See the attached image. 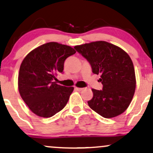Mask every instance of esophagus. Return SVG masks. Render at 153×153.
Here are the masks:
<instances>
[{
    "label": "esophagus",
    "mask_w": 153,
    "mask_h": 153,
    "mask_svg": "<svg viewBox=\"0 0 153 153\" xmlns=\"http://www.w3.org/2000/svg\"><path fill=\"white\" fill-rule=\"evenodd\" d=\"M75 89H76V91H82L84 88H79V87H75Z\"/></svg>",
    "instance_id": "1"
}]
</instances>
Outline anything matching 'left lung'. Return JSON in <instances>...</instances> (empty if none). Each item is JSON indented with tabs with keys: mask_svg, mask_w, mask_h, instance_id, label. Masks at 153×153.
<instances>
[{
	"mask_svg": "<svg viewBox=\"0 0 153 153\" xmlns=\"http://www.w3.org/2000/svg\"><path fill=\"white\" fill-rule=\"evenodd\" d=\"M90 63L93 73L100 74L102 90L93 88L90 108L105 118H112L129 106L136 89L133 62L120 47L100 41L74 46Z\"/></svg>",
	"mask_w": 153,
	"mask_h": 153,
	"instance_id": "1",
	"label": "left lung"
}]
</instances>
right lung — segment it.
<instances>
[{
    "label": "right lung",
    "instance_id": "obj_1",
    "mask_svg": "<svg viewBox=\"0 0 153 153\" xmlns=\"http://www.w3.org/2000/svg\"><path fill=\"white\" fill-rule=\"evenodd\" d=\"M76 53L72 47L49 42L31 51L24 58L18 75L19 94L31 112L41 117H51L65 108L74 87L53 81L62 72L67 57Z\"/></svg>",
    "mask_w": 153,
    "mask_h": 153
}]
</instances>
